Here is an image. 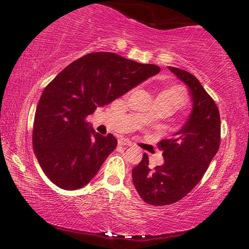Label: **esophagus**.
Segmentation results:
<instances>
[{"instance_id":"esophagus-1","label":"esophagus","mask_w":249,"mask_h":249,"mask_svg":"<svg viewBox=\"0 0 249 249\" xmlns=\"http://www.w3.org/2000/svg\"><path fill=\"white\" fill-rule=\"evenodd\" d=\"M119 145H121V146H132L133 142H130L129 140H127V138H120Z\"/></svg>"}]
</instances>
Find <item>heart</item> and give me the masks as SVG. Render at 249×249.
<instances>
[{
  "mask_svg": "<svg viewBox=\"0 0 249 249\" xmlns=\"http://www.w3.org/2000/svg\"><path fill=\"white\" fill-rule=\"evenodd\" d=\"M157 101L169 104L177 109L188 104V93L182 86L175 84L160 92L157 96Z\"/></svg>",
  "mask_w": 249,
  "mask_h": 249,
  "instance_id": "obj_1",
  "label": "heart"
}]
</instances>
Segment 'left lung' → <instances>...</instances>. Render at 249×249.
Wrapping results in <instances>:
<instances>
[{
  "instance_id": "8db88e82",
  "label": "left lung",
  "mask_w": 249,
  "mask_h": 249,
  "mask_svg": "<svg viewBox=\"0 0 249 249\" xmlns=\"http://www.w3.org/2000/svg\"><path fill=\"white\" fill-rule=\"evenodd\" d=\"M169 69L189 87L193 101L192 114L174 137L160 141L165 163L149 168L148 156L132 171L133 183L142 201L150 205L178 202L203 178L221 142L220 112L199 80L188 71Z\"/></svg>"
}]
</instances>
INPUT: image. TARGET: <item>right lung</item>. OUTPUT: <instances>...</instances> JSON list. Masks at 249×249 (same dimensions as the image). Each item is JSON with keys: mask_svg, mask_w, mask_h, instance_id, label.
Returning a JSON list of instances; mask_svg holds the SVG:
<instances>
[{"mask_svg": "<svg viewBox=\"0 0 249 249\" xmlns=\"http://www.w3.org/2000/svg\"><path fill=\"white\" fill-rule=\"evenodd\" d=\"M160 68L113 53H91L71 62L45 88L33 127L34 151L53 183L65 190L86 185L117 146L112 134L89 129L87 117Z\"/></svg>", "mask_w": 249, "mask_h": 249, "instance_id": "add662e5", "label": "right lung"}]
</instances>
